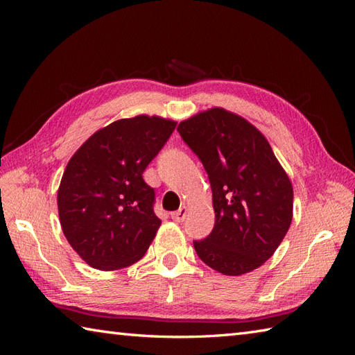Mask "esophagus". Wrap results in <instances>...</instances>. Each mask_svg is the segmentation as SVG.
Segmentation results:
<instances>
[{
  "label": "esophagus",
  "instance_id": "esophagus-1",
  "mask_svg": "<svg viewBox=\"0 0 355 355\" xmlns=\"http://www.w3.org/2000/svg\"><path fill=\"white\" fill-rule=\"evenodd\" d=\"M187 214H188V209L184 206V207H180L178 211L171 213V219H173L175 222H184L187 219Z\"/></svg>",
  "mask_w": 355,
  "mask_h": 355
}]
</instances>
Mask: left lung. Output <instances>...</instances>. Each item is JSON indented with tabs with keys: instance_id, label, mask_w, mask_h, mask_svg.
<instances>
[{
	"instance_id": "1",
	"label": "left lung",
	"mask_w": 355,
	"mask_h": 355,
	"mask_svg": "<svg viewBox=\"0 0 355 355\" xmlns=\"http://www.w3.org/2000/svg\"><path fill=\"white\" fill-rule=\"evenodd\" d=\"M178 132L206 168L214 227L196 240L200 259L225 275H241L270 259L293 216V188L265 136L222 108L200 112Z\"/></svg>"
}]
</instances>
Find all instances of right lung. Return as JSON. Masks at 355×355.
Wrapping results in <instances>:
<instances>
[{"label": "right lung", "mask_w": 355, "mask_h": 355, "mask_svg": "<svg viewBox=\"0 0 355 355\" xmlns=\"http://www.w3.org/2000/svg\"><path fill=\"white\" fill-rule=\"evenodd\" d=\"M176 127L137 115L101 128L72 155L58 191L62 231L92 268L114 271L142 259L161 220L144 171Z\"/></svg>", "instance_id": "1"}]
</instances>
